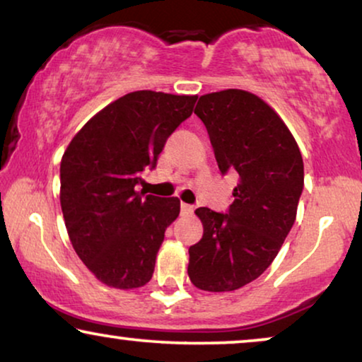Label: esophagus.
Returning a JSON list of instances; mask_svg holds the SVG:
<instances>
[{
    "label": "esophagus",
    "mask_w": 362,
    "mask_h": 362,
    "mask_svg": "<svg viewBox=\"0 0 362 362\" xmlns=\"http://www.w3.org/2000/svg\"><path fill=\"white\" fill-rule=\"evenodd\" d=\"M192 212H194V206L186 204V202H181V214L182 216H192Z\"/></svg>",
    "instance_id": "34e87169"
}]
</instances>
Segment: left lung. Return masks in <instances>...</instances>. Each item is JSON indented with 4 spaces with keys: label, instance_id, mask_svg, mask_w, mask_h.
<instances>
[{
    "label": "left lung",
    "instance_id": "8db88e82",
    "mask_svg": "<svg viewBox=\"0 0 362 362\" xmlns=\"http://www.w3.org/2000/svg\"><path fill=\"white\" fill-rule=\"evenodd\" d=\"M194 113L207 128L221 173H237L239 185L226 214L196 209L204 234L189 247L187 275L201 290L232 291L269 269L293 227L303 160L281 118L254 93H207Z\"/></svg>",
    "mask_w": 362,
    "mask_h": 362
}]
</instances>
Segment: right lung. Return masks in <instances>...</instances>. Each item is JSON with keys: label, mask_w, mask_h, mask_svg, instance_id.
<instances>
[{"label": "right lung", "mask_w": 362, "mask_h": 362, "mask_svg": "<svg viewBox=\"0 0 362 362\" xmlns=\"http://www.w3.org/2000/svg\"><path fill=\"white\" fill-rule=\"evenodd\" d=\"M197 95L138 90L92 117L61 161V207L74 250L102 284L146 285L177 197L138 192L173 132L191 117Z\"/></svg>", "instance_id": "add662e5"}]
</instances>
